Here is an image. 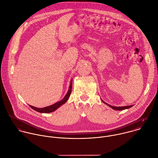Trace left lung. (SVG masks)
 Returning a JSON list of instances; mask_svg holds the SVG:
<instances>
[{
	"label": "left lung",
	"mask_w": 158,
	"mask_h": 158,
	"mask_svg": "<svg viewBox=\"0 0 158 158\" xmlns=\"http://www.w3.org/2000/svg\"><path fill=\"white\" fill-rule=\"evenodd\" d=\"M102 100V99H101ZM102 102H104V104H107L108 106H109L110 107H111L112 109H113L114 110H124V109H128V108H130L133 106V105H131V106H121V107H115V106H112L108 104H107L106 102H105L104 101H102Z\"/></svg>",
	"instance_id": "8db88e82"
}]
</instances>
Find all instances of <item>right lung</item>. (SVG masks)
<instances>
[{
  "label": "right lung",
  "instance_id": "obj_1",
  "mask_svg": "<svg viewBox=\"0 0 158 158\" xmlns=\"http://www.w3.org/2000/svg\"><path fill=\"white\" fill-rule=\"evenodd\" d=\"M72 79L70 81V86H69V89L68 90L67 93L66 94V95L65 96V97L60 100V101H58L57 102L48 106V107H43V108H38V107H35L34 106H30V107H31L33 109H34L35 110L38 112H41V113H50L52 112H54V110H56L57 108H59L60 106H61L62 105H63L64 103H65L67 102V101L68 100V99L69 98L71 92H72Z\"/></svg>",
  "mask_w": 158,
  "mask_h": 158
}]
</instances>
